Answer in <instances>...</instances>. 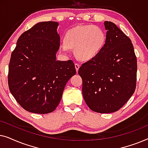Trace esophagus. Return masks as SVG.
<instances>
[{"label": "esophagus", "instance_id": "34e87169", "mask_svg": "<svg viewBox=\"0 0 148 148\" xmlns=\"http://www.w3.org/2000/svg\"><path fill=\"white\" fill-rule=\"evenodd\" d=\"M75 66L76 71L77 72L78 70H79V67H80V64H78V63H75Z\"/></svg>", "mask_w": 148, "mask_h": 148}]
</instances>
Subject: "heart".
Segmentation results:
<instances>
[{
	"label": "heart",
	"mask_w": 148,
	"mask_h": 148,
	"mask_svg": "<svg viewBox=\"0 0 148 148\" xmlns=\"http://www.w3.org/2000/svg\"><path fill=\"white\" fill-rule=\"evenodd\" d=\"M106 34L102 28L94 25L77 26L69 29L64 36L63 51L75 48V55L87 61L94 58L102 51L106 43Z\"/></svg>",
	"instance_id": "1"
}]
</instances>
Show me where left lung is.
I'll list each match as a JSON object with an SVG mask.
<instances>
[{"label":"left lung","instance_id":"1","mask_svg":"<svg viewBox=\"0 0 148 148\" xmlns=\"http://www.w3.org/2000/svg\"><path fill=\"white\" fill-rule=\"evenodd\" d=\"M106 43L99 54L82 64L78 73L89 108L110 113L124 106L135 92L137 58L131 40L114 23L105 21Z\"/></svg>","mask_w":148,"mask_h":148}]
</instances>
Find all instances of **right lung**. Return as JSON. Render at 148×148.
Returning <instances> with one entry per match:
<instances>
[{
	"instance_id": "obj_1",
	"label": "right lung",
	"mask_w": 148,
	"mask_h": 148,
	"mask_svg": "<svg viewBox=\"0 0 148 148\" xmlns=\"http://www.w3.org/2000/svg\"><path fill=\"white\" fill-rule=\"evenodd\" d=\"M58 23L40 22L21 34L11 54L8 84L11 94L28 112H53L66 84L76 73L71 60H56Z\"/></svg>"
}]
</instances>
